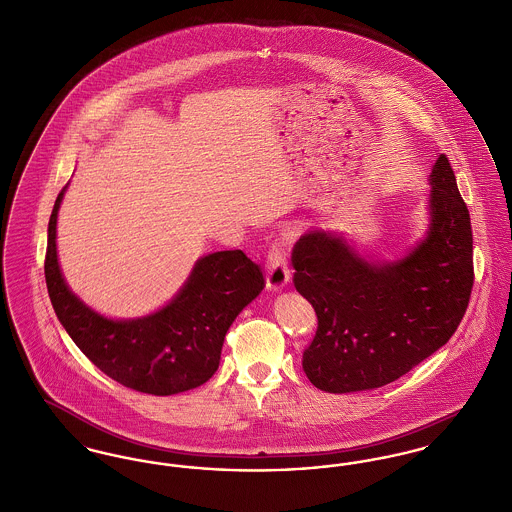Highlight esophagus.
I'll return each instance as SVG.
<instances>
[{"label": "esophagus", "instance_id": "1", "mask_svg": "<svg viewBox=\"0 0 512 512\" xmlns=\"http://www.w3.org/2000/svg\"><path fill=\"white\" fill-rule=\"evenodd\" d=\"M290 280V269L286 263V251L280 243H276L269 251L267 257V288L269 290H282Z\"/></svg>", "mask_w": 512, "mask_h": 512}]
</instances>
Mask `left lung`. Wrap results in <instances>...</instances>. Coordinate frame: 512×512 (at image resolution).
<instances>
[{"instance_id":"left-lung-1","label":"left lung","mask_w":512,"mask_h":512,"mask_svg":"<svg viewBox=\"0 0 512 512\" xmlns=\"http://www.w3.org/2000/svg\"><path fill=\"white\" fill-rule=\"evenodd\" d=\"M431 185L427 237L394 263H370L323 230L296 241L294 286L317 315L314 341L302 356L315 388L329 394L382 388L458 329L472 296V222L444 154Z\"/></svg>"}]
</instances>
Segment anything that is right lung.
<instances>
[{
    "label": "right lung",
    "mask_w": 512,
    "mask_h": 512,
    "mask_svg": "<svg viewBox=\"0 0 512 512\" xmlns=\"http://www.w3.org/2000/svg\"><path fill=\"white\" fill-rule=\"evenodd\" d=\"M66 189L50 214L44 276L52 308L79 351L109 378L142 394H181L208 382L230 325L265 288L261 267L239 249L210 253L156 314L109 319L85 306L60 273L56 220Z\"/></svg>",
    "instance_id": "right-lung-1"
}]
</instances>
